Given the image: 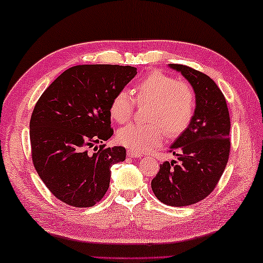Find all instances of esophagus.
<instances>
[{"label": "esophagus", "instance_id": "34e87169", "mask_svg": "<svg viewBox=\"0 0 263 263\" xmlns=\"http://www.w3.org/2000/svg\"><path fill=\"white\" fill-rule=\"evenodd\" d=\"M127 156H128V157H132V158H136V157H140L141 155L136 154V153H134V151H132V150H128L127 151Z\"/></svg>", "mask_w": 263, "mask_h": 263}]
</instances>
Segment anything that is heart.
Returning a JSON list of instances; mask_svg holds the SVG:
<instances>
[{
  "mask_svg": "<svg viewBox=\"0 0 263 263\" xmlns=\"http://www.w3.org/2000/svg\"><path fill=\"white\" fill-rule=\"evenodd\" d=\"M134 95L126 90L115 93L109 114L118 123L133 118L136 104H149L146 124H128L119 129L117 140L129 150L143 154L163 143L165 134L177 137L186 130L195 110V93L192 85L162 71H153L134 85Z\"/></svg>",
  "mask_w": 263,
  "mask_h": 263,
  "instance_id": "heart-1",
  "label": "heart"
}]
</instances>
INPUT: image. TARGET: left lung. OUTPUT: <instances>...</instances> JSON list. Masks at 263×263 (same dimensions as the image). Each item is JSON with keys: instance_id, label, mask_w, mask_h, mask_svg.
I'll use <instances>...</instances> for the list:
<instances>
[{"instance_id": "1", "label": "left lung", "mask_w": 263, "mask_h": 263, "mask_svg": "<svg viewBox=\"0 0 263 263\" xmlns=\"http://www.w3.org/2000/svg\"><path fill=\"white\" fill-rule=\"evenodd\" d=\"M170 67L192 84L196 107L190 126L171 145L178 160L160 165L151 188L163 203L185 206L205 199L217 186L231 148V123L225 97L208 75L183 64Z\"/></svg>"}]
</instances>
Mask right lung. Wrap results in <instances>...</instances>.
Wrapping results in <instances>:
<instances>
[{"label": "right lung", "instance_id": "obj_1", "mask_svg": "<svg viewBox=\"0 0 263 263\" xmlns=\"http://www.w3.org/2000/svg\"><path fill=\"white\" fill-rule=\"evenodd\" d=\"M136 73L130 66H75L36 101L30 121L32 162L60 201L87 208L106 194L110 167L126 159L123 146L101 144L113 135L109 105Z\"/></svg>", "mask_w": 263, "mask_h": 263}]
</instances>
